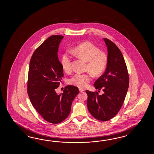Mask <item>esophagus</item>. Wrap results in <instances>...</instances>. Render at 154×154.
I'll list each match as a JSON object with an SVG mask.
<instances>
[{
  "label": "esophagus",
  "instance_id": "1",
  "mask_svg": "<svg viewBox=\"0 0 154 154\" xmlns=\"http://www.w3.org/2000/svg\"><path fill=\"white\" fill-rule=\"evenodd\" d=\"M79 91H80V92H82L84 91V90L83 88H79Z\"/></svg>",
  "mask_w": 154,
  "mask_h": 154
}]
</instances>
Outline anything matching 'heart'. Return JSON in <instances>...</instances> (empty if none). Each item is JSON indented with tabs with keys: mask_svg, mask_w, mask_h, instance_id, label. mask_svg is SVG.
Segmentation results:
<instances>
[{
	"mask_svg": "<svg viewBox=\"0 0 154 154\" xmlns=\"http://www.w3.org/2000/svg\"><path fill=\"white\" fill-rule=\"evenodd\" d=\"M72 53L86 61V69L96 75L104 72L108 65V54L105 51H100L99 48L90 42L82 43L72 49ZM61 65L65 72H70L72 70V57L68 53L66 52L63 54ZM92 78V75L90 72H77L69 79V82L70 85L84 88L88 86Z\"/></svg>",
	"mask_w": 154,
	"mask_h": 154,
	"instance_id": "obj_1",
	"label": "heart"
}]
</instances>
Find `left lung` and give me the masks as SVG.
Masks as SVG:
<instances>
[{"label": "left lung", "instance_id": "left-lung-1", "mask_svg": "<svg viewBox=\"0 0 154 154\" xmlns=\"http://www.w3.org/2000/svg\"><path fill=\"white\" fill-rule=\"evenodd\" d=\"M108 49V63L104 74L95 82L96 89L104 93L86 90L87 106L90 114L100 121H109L121 109L127 93L129 76L120 49L110 39L105 38ZM99 92V91H98Z\"/></svg>", "mask_w": 154, "mask_h": 154}]
</instances>
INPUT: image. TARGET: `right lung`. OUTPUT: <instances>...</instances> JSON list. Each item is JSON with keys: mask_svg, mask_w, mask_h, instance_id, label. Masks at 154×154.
I'll return each mask as SVG.
<instances>
[{"mask_svg": "<svg viewBox=\"0 0 154 154\" xmlns=\"http://www.w3.org/2000/svg\"><path fill=\"white\" fill-rule=\"evenodd\" d=\"M61 35H52L34 51L29 62L27 90L33 107L46 121L58 124L68 117L72 102L79 93L68 85L62 94L56 92L63 77L57 52Z\"/></svg>", "mask_w": 154, "mask_h": 154, "instance_id": "right-lung-1", "label": "right lung"}]
</instances>
